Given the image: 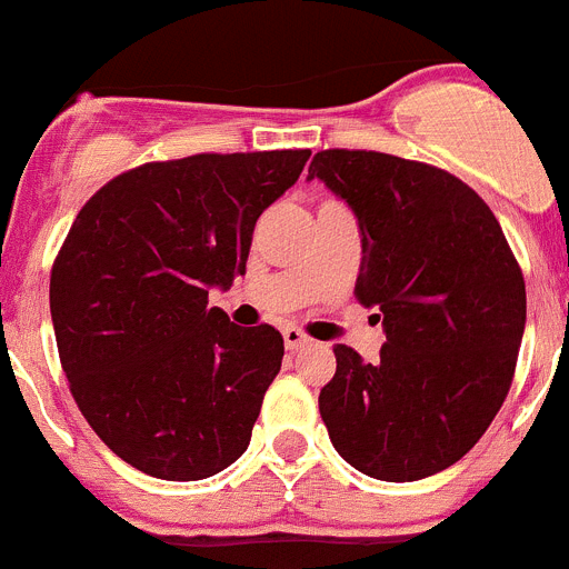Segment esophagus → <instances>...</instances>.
Instances as JSON below:
<instances>
[{
  "mask_svg": "<svg viewBox=\"0 0 569 569\" xmlns=\"http://www.w3.org/2000/svg\"><path fill=\"white\" fill-rule=\"evenodd\" d=\"M281 336H284V347H288V350H301V347H310V341H313L305 330L299 328H284L281 330Z\"/></svg>",
  "mask_w": 569,
  "mask_h": 569,
  "instance_id": "esophagus-1",
  "label": "esophagus"
}]
</instances>
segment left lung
Returning <instances> with one entry per match:
<instances>
[{"instance_id": "1", "label": "left lung", "mask_w": 569, "mask_h": 569, "mask_svg": "<svg viewBox=\"0 0 569 569\" xmlns=\"http://www.w3.org/2000/svg\"><path fill=\"white\" fill-rule=\"evenodd\" d=\"M308 179L361 230L356 296L387 341L361 361L336 345L319 413L336 453L370 479L419 481L485 436L516 373L525 276L499 219L447 170L376 150H319Z\"/></svg>"}]
</instances>
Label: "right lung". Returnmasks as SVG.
<instances>
[{"mask_svg": "<svg viewBox=\"0 0 569 569\" xmlns=\"http://www.w3.org/2000/svg\"><path fill=\"white\" fill-rule=\"evenodd\" d=\"M310 150L196 153L119 173L73 219L50 270V319L79 410L122 461L199 481L250 445L284 356L236 328L210 288L244 273L256 219Z\"/></svg>", "mask_w": 569, "mask_h": 569, "instance_id": "add662e5", "label": "right lung"}]
</instances>
